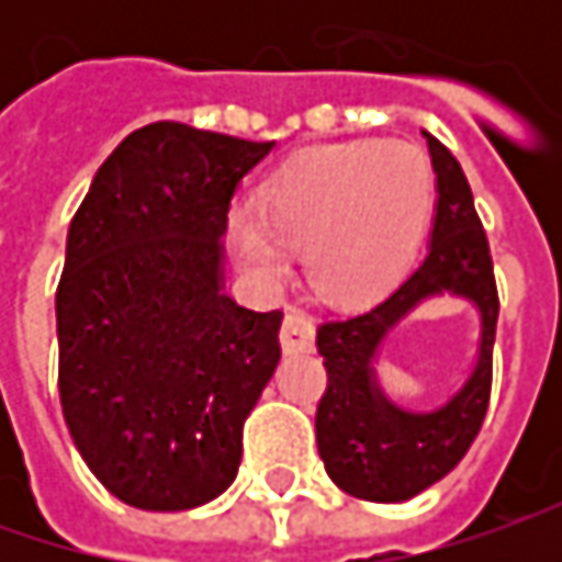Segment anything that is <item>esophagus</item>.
Segmentation results:
<instances>
[{
  "label": "esophagus",
  "instance_id": "obj_1",
  "mask_svg": "<svg viewBox=\"0 0 562 562\" xmlns=\"http://www.w3.org/2000/svg\"><path fill=\"white\" fill-rule=\"evenodd\" d=\"M313 344V318L303 313V310H288L284 325H281V347H284V353H310Z\"/></svg>",
  "mask_w": 562,
  "mask_h": 562
}]
</instances>
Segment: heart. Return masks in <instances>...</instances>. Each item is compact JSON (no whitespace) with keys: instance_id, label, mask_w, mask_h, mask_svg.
<instances>
[{"instance_id":"1","label":"heart","mask_w":562,"mask_h":562,"mask_svg":"<svg viewBox=\"0 0 562 562\" xmlns=\"http://www.w3.org/2000/svg\"><path fill=\"white\" fill-rule=\"evenodd\" d=\"M435 209L428 156L406 143L344 140L278 165L256 212H231L227 237L244 269L278 281L291 249L325 296L362 303L384 293L416 256Z\"/></svg>"}]
</instances>
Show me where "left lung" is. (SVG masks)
<instances>
[{
  "mask_svg": "<svg viewBox=\"0 0 562 562\" xmlns=\"http://www.w3.org/2000/svg\"><path fill=\"white\" fill-rule=\"evenodd\" d=\"M428 137L438 171V215L431 247L406 281L372 310L318 325L328 387L315 409V441L325 472L359 501L400 504L441 482L472 447L491 400V357L497 331V281L485 227L463 168L441 140ZM447 290L472 299L483 313V347L457 398L435 414H406L376 391V344L416 302Z\"/></svg>",
  "mask_w": 562,
  "mask_h": 562,
  "instance_id": "8db88e82",
  "label": "left lung"
}]
</instances>
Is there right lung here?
<instances>
[{
  "mask_svg": "<svg viewBox=\"0 0 562 562\" xmlns=\"http://www.w3.org/2000/svg\"><path fill=\"white\" fill-rule=\"evenodd\" d=\"M271 146L146 124L71 218L55 291L61 413L83 463L131 507L193 509L237 475L284 313L222 293L218 237Z\"/></svg>",
  "mask_w": 562,
  "mask_h": 562,
  "instance_id": "1",
  "label": "right lung"
}]
</instances>
